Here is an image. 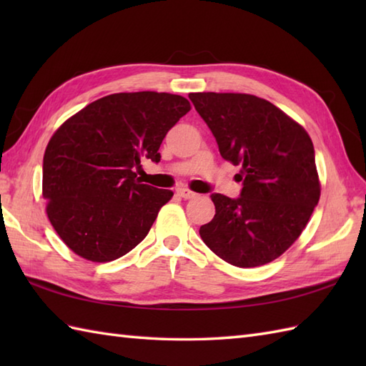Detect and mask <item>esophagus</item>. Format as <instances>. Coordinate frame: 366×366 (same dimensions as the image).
Wrapping results in <instances>:
<instances>
[{
  "label": "esophagus",
  "mask_w": 366,
  "mask_h": 366,
  "mask_svg": "<svg viewBox=\"0 0 366 366\" xmlns=\"http://www.w3.org/2000/svg\"><path fill=\"white\" fill-rule=\"evenodd\" d=\"M177 195L181 197V198H184V199H193V198L198 197L195 192H192L189 189H177Z\"/></svg>",
  "instance_id": "1"
}]
</instances>
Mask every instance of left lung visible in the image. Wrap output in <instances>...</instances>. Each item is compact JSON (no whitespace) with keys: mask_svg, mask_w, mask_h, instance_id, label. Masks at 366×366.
<instances>
[{"mask_svg":"<svg viewBox=\"0 0 366 366\" xmlns=\"http://www.w3.org/2000/svg\"><path fill=\"white\" fill-rule=\"evenodd\" d=\"M189 97L222 157L242 165L240 197L212 193L215 215L199 228L201 239L237 267L277 259L302 234L321 197L312 138L266 99L234 92Z\"/></svg>","mask_w":366,"mask_h":366,"instance_id":"left-lung-1","label":"left lung"}]
</instances>
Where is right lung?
Wrapping results in <instances>:
<instances>
[{
  "label": "right lung",
  "instance_id": "obj_1",
  "mask_svg": "<svg viewBox=\"0 0 366 366\" xmlns=\"http://www.w3.org/2000/svg\"><path fill=\"white\" fill-rule=\"evenodd\" d=\"M190 102L168 92H119L69 118L44 154L46 215L63 242L81 258L108 262L147 236L171 190L142 184V159L160 162L168 130Z\"/></svg>",
  "mask_w": 366,
  "mask_h": 366
}]
</instances>
